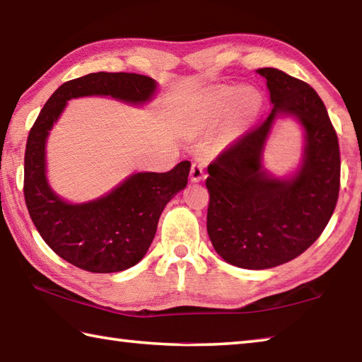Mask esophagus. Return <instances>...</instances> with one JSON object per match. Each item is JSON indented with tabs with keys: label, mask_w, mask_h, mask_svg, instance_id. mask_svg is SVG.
I'll return each instance as SVG.
<instances>
[{
	"label": "esophagus",
	"mask_w": 362,
	"mask_h": 362,
	"mask_svg": "<svg viewBox=\"0 0 362 362\" xmlns=\"http://www.w3.org/2000/svg\"><path fill=\"white\" fill-rule=\"evenodd\" d=\"M204 166H202V163H199V161H193L191 163V169H189V177H191V180L193 182H199V180H202L204 179Z\"/></svg>",
	"instance_id": "34e87169"
}]
</instances>
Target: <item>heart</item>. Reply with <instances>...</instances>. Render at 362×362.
<instances>
[{
  "label": "heart",
  "instance_id": "b5f03b06",
  "mask_svg": "<svg viewBox=\"0 0 362 362\" xmlns=\"http://www.w3.org/2000/svg\"><path fill=\"white\" fill-rule=\"evenodd\" d=\"M235 95V90L232 88H223L218 90L216 94V103L219 110L228 108L230 100ZM260 108V95L257 90H254L251 88H243L237 92L235 95V111L238 112V116H242L245 119L252 117L254 115H257V111Z\"/></svg>",
  "mask_w": 362,
  "mask_h": 362
}]
</instances>
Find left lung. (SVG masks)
Returning a JSON list of instances; mask_svg holds the SVG:
<instances>
[{
	"label": "left lung",
	"instance_id": "1",
	"mask_svg": "<svg viewBox=\"0 0 362 362\" xmlns=\"http://www.w3.org/2000/svg\"><path fill=\"white\" fill-rule=\"evenodd\" d=\"M273 110L210 163L207 232L230 265L265 270L303 254L322 235L341 188L337 133L317 92L278 69H259ZM296 115L307 130L302 171L279 181L261 171L259 153L278 114Z\"/></svg>",
	"mask_w": 362,
	"mask_h": 362
}]
</instances>
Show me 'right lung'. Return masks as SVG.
<instances>
[{
  "label": "right lung",
  "instance_id": "obj_1",
  "mask_svg": "<svg viewBox=\"0 0 362 362\" xmlns=\"http://www.w3.org/2000/svg\"><path fill=\"white\" fill-rule=\"evenodd\" d=\"M155 90L152 78L127 72H97L70 80L53 92L31 127L25 151L23 194L30 216L44 242L81 270L116 273L146 256L165 205L187 187L191 163L168 173H138L100 199L67 204L45 179V139L67 100L111 95L143 103Z\"/></svg>",
  "mask_w": 362,
  "mask_h": 362
}]
</instances>
